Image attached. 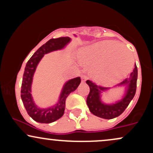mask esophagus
Segmentation results:
<instances>
[{"label": "esophagus", "mask_w": 153, "mask_h": 153, "mask_svg": "<svg viewBox=\"0 0 153 153\" xmlns=\"http://www.w3.org/2000/svg\"><path fill=\"white\" fill-rule=\"evenodd\" d=\"M88 79L87 76H85V75H82L81 76V81L82 82H85V80H86Z\"/></svg>", "instance_id": "34e87169"}]
</instances>
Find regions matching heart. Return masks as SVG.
<instances>
[{
	"mask_svg": "<svg viewBox=\"0 0 153 153\" xmlns=\"http://www.w3.org/2000/svg\"><path fill=\"white\" fill-rule=\"evenodd\" d=\"M80 59L86 64L96 65L92 70L93 77L104 84L124 78L133 65L132 56L127 49L113 41L99 42L82 49Z\"/></svg>",
	"mask_w": 153,
	"mask_h": 153,
	"instance_id": "obj_1",
	"label": "heart"
}]
</instances>
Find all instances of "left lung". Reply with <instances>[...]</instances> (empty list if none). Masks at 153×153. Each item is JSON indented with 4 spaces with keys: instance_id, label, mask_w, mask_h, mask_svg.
<instances>
[{
    "instance_id": "1",
    "label": "left lung",
    "mask_w": 153,
    "mask_h": 153,
    "mask_svg": "<svg viewBox=\"0 0 153 153\" xmlns=\"http://www.w3.org/2000/svg\"><path fill=\"white\" fill-rule=\"evenodd\" d=\"M137 68L134 65V69L131 72L129 78H126L117 86H126L124 96L121 100L114 103L106 104L101 101V94L108 91L110 88L99 86L91 80H87L86 83L90 88V92L87 97V105L89 110L96 117L106 119H111L121 115L127 108L130 101L134 98L137 89Z\"/></svg>"
}]
</instances>
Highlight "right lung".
I'll use <instances>...</instances> for the list:
<instances>
[{
  "label": "right lung",
  "instance_id": "obj_1",
  "mask_svg": "<svg viewBox=\"0 0 153 153\" xmlns=\"http://www.w3.org/2000/svg\"><path fill=\"white\" fill-rule=\"evenodd\" d=\"M71 39L68 36L51 39L45 45L40 47L26 63L23 75L21 97L28 114L36 122L49 124L61 118L64 114L67 97L71 92L76 90L80 85L81 81L80 77H77L67 81L62 88L57 103L53 106L49 108H41L38 107L35 104L31 96L33 76L39 62L45 54L55 50H62L71 42Z\"/></svg>",
  "mask_w": 153,
  "mask_h": 153
}]
</instances>
